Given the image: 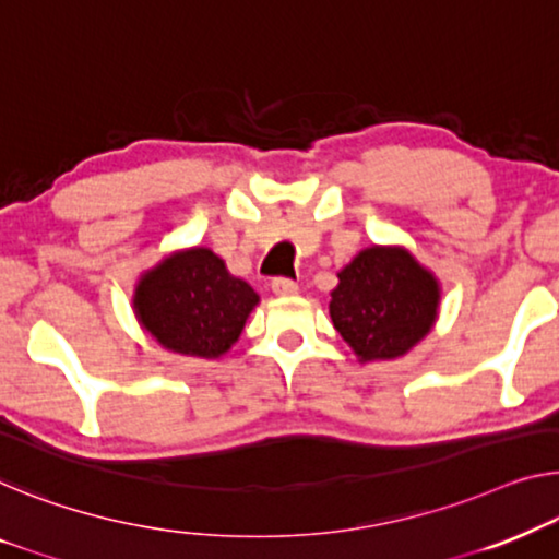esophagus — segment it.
Here are the masks:
<instances>
[{
    "instance_id": "obj_1",
    "label": "esophagus",
    "mask_w": 559,
    "mask_h": 559,
    "mask_svg": "<svg viewBox=\"0 0 559 559\" xmlns=\"http://www.w3.org/2000/svg\"><path fill=\"white\" fill-rule=\"evenodd\" d=\"M271 288H273V294H276V296H294V294H298V283L294 278H283V276L273 278L271 281Z\"/></svg>"
}]
</instances>
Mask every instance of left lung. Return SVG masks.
I'll use <instances>...</instances> for the list:
<instances>
[{
    "label": "left lung",
    "instance_id": "8db88e82",
    "mask_svg": "<svg viewBox=\"0 0 559 559\" xmlns=\"http://www.w3.org/2000/svg\"><path fill=\"white\" fill-rule=\"evenodd\" d=\"M439 286L402 248H366L331 294V321L361 361L396 359L435 326Z\"/></svg>",
    "mask_w": 559,
    "mask_h": 559
}]
</instances>
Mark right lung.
Segmentation results:
<instances>
[{
  "label": "right lung",
  "mask_w": 559,
  "mask_h": 559,
  "mask_svg": "<svg viewBox=\"0 0 559 559\" xmlns=\"http://www.w3.org/2000/svg\"><path fill=\"white\" fill-rule=\"evenodd\" d=\"M258 294L207 248L165 258L135 290L138 319L165 348L215 359L236 344Z\"/></svg>",
  "instance_id": "add662e5"
}]
</instances>
